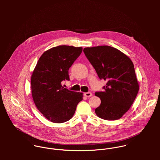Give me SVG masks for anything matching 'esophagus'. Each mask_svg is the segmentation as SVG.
I'll use <instances>...</instances> for the list:
<instances>
[{"instance_id":"esophagus-1","label":"esophagus","mask_w":160,"mask_h":160,"mask_svg":"<svg viewBox=\"0 0 160 160\" xmlns=\"http://www.w3.org/2000/svg\"><path fill=\"white\" fill-rule=\"evenodd\" d=\"M84 96H86V97H90L92 96V93L91 92H85V93H84Z\"/></svg>"}]
</instances>
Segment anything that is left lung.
<instances>
[{
	"mask_svg": "<svg viewBox=\"0 0 160 160\" xmlns=\"http://www.w3.org/2000/svg\"><path fill=\"white\" fill-rule=\"evenodd\" d=\"M83 51L99 78L107 81L103 91L95 93L101 100L95 113L105 120L121 118L131 108L139 89L132 62L110 46L86 47Z\"/></svg>",
	"mask_w": 160,
	"mask_h": 160,
	"instance_id": "obj_1",
	"label": "left lung"
}]
</instances>
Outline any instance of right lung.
I'll list each match as a JSON object with an SVG mask.
<instances>
[{
    "label": "right lung",
    "mask_w": 160,
    "mask_h": 160,
    "mask_svg": "<svg viewBox=\"0 0 160 160\" xmlns=\"http://www.w3.org/2000/svg\"><path fill=\"white\" fill-rule=\"evenodd\" d=\"M82 51L81 47L59 46L47 50L39 58L31 79L32 97L39 111L55 123L71 119L83 93L64 88L69 80L68 70Z\"/></svg>",
    "instance_id": "1"
}]
</instances>
